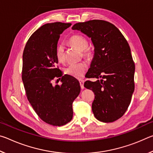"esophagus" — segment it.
Here are the masks:
<instances>
[{"instance_id": "esophagus-1", "label": "esophagus", "mask_w": 153, "mask_h": 153, "mask_svg": "<svg viewBox=\"0 0 153 153\" xmlns=\"http://www.w3.org/2000/svg\"><path fill=\"white\" fill-rule=\"evenodd\" d=\"M79 84H80V86H81V88L84 89V80H79Z\"/></svg>"}]
</instances>
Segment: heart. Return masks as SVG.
Masks as SVG:
<instances>
[{
	"mask_svg": "<svg viewBox=\"0 0 153 153\" xmlns=\"http://www.w3.org/2000/svg\"><path fill=\"white\" fill-rule=\"evenodd\" d=\"M69 42L71 45L81 50L83 55L90 57L92 55V52L88 47V41L86 38L81 35H74L69 38ZM56 57L59 62H63L65 59L64 46L63 45H57L56 48ZM87 69V64L85 62H79L77 63H71L65 69L67 74L76 78L80 79L84 76Z\"/></svg>",
	"mask_w": 153,
	"mask_h": 153,
	"instance_id": "1",
	"label": "heart"
}]
</instances>
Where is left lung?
I'll return each instance as SVG.
<instances>
[{"label": "left lung", "instance_id": "left-lung-1", "mask_svg": "<svg viewBox=\"0 0 153 153\" xmlns=\"http://www.w3.org/2000/svg\"><path fill=\"white\" fill-rule=\"evenodd\" d=\"M72 30L91 38L94 47L86 75L98 79L84 83V87L94 93L92 105L94 117L102 122H113L128 109L134 91L135 65L128 43L118 28L106 21L77 23Z\"/></svg>", "mask_w": 153, "mask_h": 153}]
</instances>
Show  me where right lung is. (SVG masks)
Wrapping results in <instances>:
<instances>
[{"instance_id":"right-lung-1","label":"right lung","mask_w":153,"mask_h":153,"mask_svg":"<svg viewBox=\"0 0 153 153\" xmlns=\"http://www.w3.org/2000/svg\"><path fill=\"white\" fill-rule=\"evenodd\" d=\"M71 25L61 22L43 25L30 36L23 53L22 81L27 99L38 117L54 126H64L72 120V104L80 92L78 80L69 75L63 76L56 67L58 40ZM60 76L62 84L53 86L52 79Z\"/></svg>"}]
</instances>
